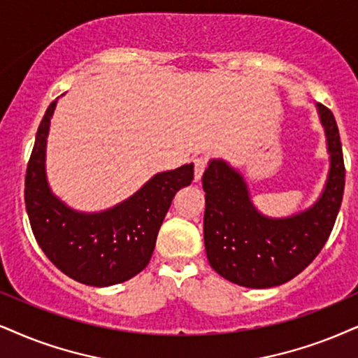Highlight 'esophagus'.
<instances>
[{
	"label": "esophagus",
	"mask_w": 358,
	"mask_h": 358,
	"mask_svg": "<svg viewBox=\"0 0 358 358\" xmlns=\"http://www.w3.org/2000/svg\"><path fill=\"white\" fill-rule=\"evenodd\" d=\"M205 170H206V158H203V157L194 158V180H196V182L198 180H201Z\"/></svg>",
	"instance_id": "esophagus-1"
}]
</instances>
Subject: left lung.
<instances>
[{"label":"left lung","instance_id":"obj_1","mask_svg":"<svg viewBox=\"0 0 358 358\" xmlns=\"http://www.w3.org/2000/svg\"><path fill=\"white\" fill-rule=\"evenodd\" d=\"M327 137L330 169L320 198L287 218H269L251 203L243 175L224 160H210L203 173L205 250L211 268L238 286H280L302 273L324 248L341 208L345 166L337 122L315 103Z\"/></svg>","mask_w":358,"mask_h":358}]
</instances>
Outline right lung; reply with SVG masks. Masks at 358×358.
Returning a JSON list of instances; mask_svg holds the SVG:
<instances>
[{
	"label": "right lung",
	"mask_w": 358,
	"mask_h": 358,
	"mask_svg": "<svg viewBox=\"0 0 358 358\" xmlns=\"http://www.w3.org/2000/svg\"><path fill=\"white\" fill-rule=\"evenodd\" d=\"M57 101L36 134L24 182V201L34 238L49 261L78 282L106 287L147 268L158 229L175 193L193 180V164L162 171L114 208L80 213L61 201L46 178V142Z\"/></svg>",
	"instance_id": "obj_1"
}]
</instances>
